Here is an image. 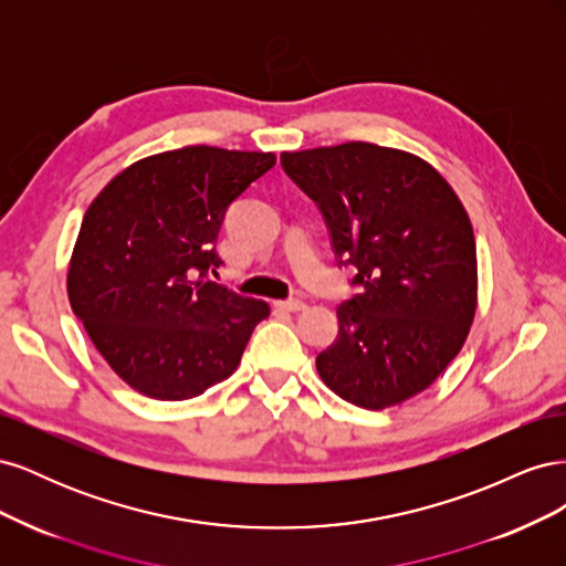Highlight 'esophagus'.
<instances>
[{
    "label": "esophagus",
    "instance_id": "esophagus-1",
    "mask_svg": "<svg viewBox=\"0 0 566 566\" xmlns=\"http://www.w3.org/2000/svg\"><path fill=\"white\" fill-rule=\"evenodd\" d=\"M276 306L283 312H302L306 304L302 300H283V302H276Z\"/></svg>",
    "mask_w": 566,
    "mask_h": 566
}]
</instances>
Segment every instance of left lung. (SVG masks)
I'll return each mask as SVG.
<instances>
[{
	"mask_svg": "<svg viewBox=\"0 0 566 566\" xmlns=\"http://www.w3.org/2000/svg\"><path fill=\"white\" fill-rule=\"evenodd\" d=\"M281 165L328 224L358 293L316 356L321 380L368 410L403 403L458 356L476 312L470 217L437 169L368 142L281 153Z\"/></svg>",
	"mask_w": 566,
	"mask_h": 566,
	"instance_id": "8db88e82",
	"label": "left lung"
}]
</instances>
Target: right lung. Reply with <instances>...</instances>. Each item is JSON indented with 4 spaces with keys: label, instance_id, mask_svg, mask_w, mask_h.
<instances>
[{
    "label": "right lung",
    "instance_id": "right-lung-1",
    "mask_svg": "<svg viewBox=\"0 0 566 566\" xmlns=\"http://www.w3.org/2000/svg\"><path fill=\"white\" fill-rule=\"evenodd\" d=\"M273 153L184 146L136 160L84 212L67 300L106 364L160 401L193 399L241 364L264 300L208 279L229 205Z\"/></svg>",
    "mask_w": 566,
    "mask_h": 566
}]
</instances>
